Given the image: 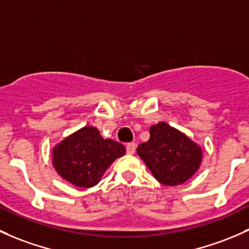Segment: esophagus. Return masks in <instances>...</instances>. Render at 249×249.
<instances>
[{
  "label": "esophagus",
  "instance_id": "obj_1",
  "mask_svg": "<svg viewBox=\"0 0 249 249\" xmlns=\"http://www.w3.org/2000/svg\"><path fill=\"white\" fill-rule=\"evenodd\" d=\"M135 150H136L135 143H127V144H126L127 154H133V153H135Z\"/></svg>",
  "mask_w": 249,
  "mask_h": 249
}]
</instances>
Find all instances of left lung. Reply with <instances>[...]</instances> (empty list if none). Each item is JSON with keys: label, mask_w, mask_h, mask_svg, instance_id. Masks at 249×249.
Returning <instances> with one entry per match:
<instances>
[{"label": "left lung", "mask_w": 249, "mask_h": 249, "mask_svg": "<svg viewBox=\"0 0 249 249\" xmlns=\"http://www.w3.org/2000/svg\"><path fill=\"white\" fill-rule=\"evenodd\" d=\"M137 154L158 181L167 186L190 179L201 161L199 146L163 122L150 127V138L137 146Z\"/></svg>", "instance_id": "1"}]
</instances>
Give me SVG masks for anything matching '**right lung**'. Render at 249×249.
Listing matches in <instances>:
<instances>
[{
    "label": "right lung",
    "instance_id": "right-lung-1",
    "mask_svg": "<svg viewBox=\"0 0 249 249\" xmlns=\"http://www.w3.org/2000/svg\"><path fill=\"white\" fill-rule=\"evenodd\" d=\"M125 146L104 140L96 127L86 126L65 138L53 149V166L62 178L78 187L95 186Z\"/></svg>",
    "mask_w": 249,
    "mask_h": 249
}]
</instances>
